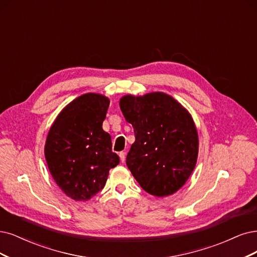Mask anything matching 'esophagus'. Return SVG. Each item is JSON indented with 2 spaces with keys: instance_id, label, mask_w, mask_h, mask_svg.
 <instances>
[{
  "instance_id": "1",
  "label": "esophagus",
  "mask_w": 257,
  "mask_h": 257,
  "mask_svg": "<svg viewBox=\"0 0 257 257\" xmlns=\"http://www.w3.org/2000/svg\"><path fill=\"white\" fill-rule=\"evenodd\" d=\"M119 159H120L121 162H123V161H125V159H126V153H123V151L119 153Z\"/></svg>"
}]
</instances>
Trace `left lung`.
I'll return each mask as SVG.
<instances>
[{
  "label": "left lung",
  "mask_w": 257,
  "mask_h": 257,
  "mask_svg": "<svg viewBox=\"0 0 257 257\" xmlns=\"http://www.w3.org/2000/svg\"><path fill=\"white\" fill-rule=\"evenodd\" d=\"M119 107L135 130L126 164L148 194H175L195 169L199 139L194 119L181 103L163 92L125 95Z\"/></svg>",
  "instance_id": "8db88e82"
}]
</instances>
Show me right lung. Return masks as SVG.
Segmentation results:
<instances>
[{
    "instance_id": "1",
    "label": "right lung",
    "mask_w": 257,
    "mask_h": 257,
    "mask_svg": "<svg viewBox=\"0 0 257 257\" xmlns=\"http://www.w3.org/2000/svg\"><path fill=\"white\" fill-rule=\"evenodd\" d=\"M110 100L85 93L61 110L47 134L44 156L61 191L75 201H87L103 188L109 170L119 163L102 130Z\"/></svg>"
}]
</instances>
